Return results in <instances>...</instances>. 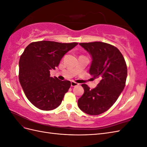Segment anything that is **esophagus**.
I'll return each mask as SVG.
<instances>
[{"label": "esophagus", "instance_id": "esophagus-1", "mask_svg": "<svg viewBox=\"0 0 147 147\" xmlns=\"http://www.w3.org/2000/svg\"><path fill=\"white\" fill-rule=\"evenodd\" d=\"M78 83L75 82H71V86H77L78 85Z\"/></svg>", "mask_w": 147, "mask_h": 147}]
</instances>
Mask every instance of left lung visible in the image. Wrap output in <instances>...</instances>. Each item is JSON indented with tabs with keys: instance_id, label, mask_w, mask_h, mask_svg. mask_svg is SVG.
Returning a JSON list of instances; mask_svg holds the SVG:
<instances>
[{
	"instance_id": "1",
	"label": "left lung",
	"mask_w": 147,
	"mask_h": 147,
	"mask_svg": "<svg viewBox=\"0 0 147 147\" xmlns=\"http://www.w3.org/2000/svg\"><path fill=\"white\" fill-rule=\"evenodd\" d=\"M92 57L90 74L100 82L90 90L82 84L84 94L78 100L84 113L97 115L106 112L118 99L125 86L127 65L121 53L110 44L94 42L79 43Z\"/></svg>"
}]
</instances>
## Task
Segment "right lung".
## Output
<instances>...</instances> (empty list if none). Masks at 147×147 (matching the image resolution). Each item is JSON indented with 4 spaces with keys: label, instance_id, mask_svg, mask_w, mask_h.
Returning <instances> with one entry per match:
<instances>
[{
    "label": "right lung",
    "instance_id": "obj_1",
    "mask_svg": "<svg viewBox=\"0 0 147 147\" xmlns=\"http://www.w3.org/2000/svg\"><path fill=\"white\" fill-rule=\"evenodd\" d=\"M77 45L43 40L25 48L19 61V80L26 97L37 108L51 110L61 104L71 83L51 77L50 70H55L65 53Z\"/></svg>",
    "mask_w": 147,
    "mask_h": 147
}]
</instances>
